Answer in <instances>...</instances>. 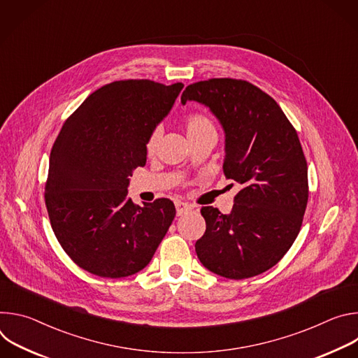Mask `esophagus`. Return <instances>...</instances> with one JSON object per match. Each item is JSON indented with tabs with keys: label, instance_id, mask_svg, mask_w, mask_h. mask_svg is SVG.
<instances>
[{
	"label": "esophagus",
	"instance_id": "34e87169",
	"mask_svg": "<svg viewBox=\"0 0 358 358\" xmlns=\"http://www.w3.org/2000/svg\"><path fill=\"white\" fill-rule=\"evenodd\" d=\"M176 210H177V215L181 217L184 214H187L188 211L192 210V207L189 206L188 202H182V201H176Z\"/></svg>",
	"mask_w": 358,
	"mask_h": 358
}]
</instances>
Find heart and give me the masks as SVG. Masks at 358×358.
Masks as SVG:
<instances>
[{"label":"heart","instance_id":"heart-1","mask_svg":"<svg viewBox=\"0 0 358 358\" xmlns=\"http://www.w3.org/2000/svg\"><path fill=\"white\" fill-rule=\"evenodd\" d=\"M207 130H215V129H214L213 123L210 122V119H207L206 116L194 113V115H189L187 117V120H185L187 136H194V134L207 131ZM160 134H162L160 129H156V130H152L151 134L148 136L147 143H145V150H147L148 155H152V152L156 151L159 140H160Z\"/></svg>","mask_w":358,"mask_h":358}]
</instances>
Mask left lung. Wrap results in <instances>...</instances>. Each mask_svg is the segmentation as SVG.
<instances>
[{"instance_id": "8db88e82", "label": "left lung", "mask_w": 358, "mask_h": 358, "mask_svg": "<svg viewBox=\"0 0 358 358\" xmlns=\"http://www.w3.org/2000/svg\"><path fill=\"white\" fill-rule=\"evenodd\" d=\"M210 109L225 134L224 174L242 188L229 214L201 208L207 229L199 262L228 279L275 266L293 245L308 206V164L296 130L276 101L245 80L210 79L185 87L181 103Z\"/></svg>"}]
</instances>
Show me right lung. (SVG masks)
<instances>
[{
    "label": "right lung",
    "mask_w": 358,
    "mask_h": 358,
    "mask_svg": "<svg viewBox=\"0 0 358 358\" xmlns=\"http://www.w3.org/2000/svg\"><path fill=\"white\" fill-rule=\"evenodd\" d=\"M182 83L119 80L93 92L65 122L50 151L45 203L69 258L100 278L144 269L166 236L169 198L136 203L127 187L145 166V143L167 117Z\"/></svg>",
    "instance_id": "add662e5"
}]
</instances>
